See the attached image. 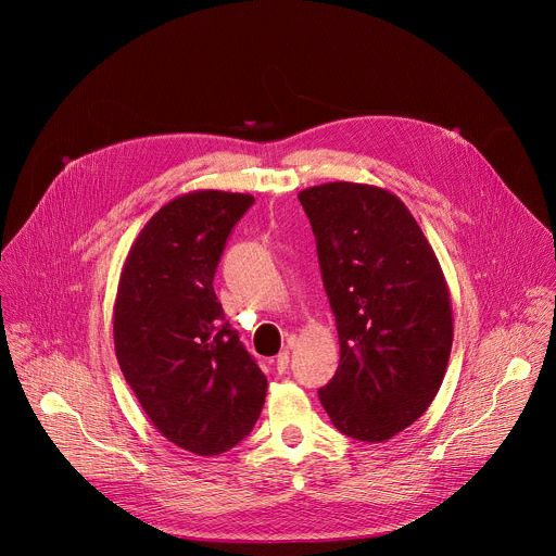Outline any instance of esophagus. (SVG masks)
<instances>
[{
    "mask_svg": "<svg viewBox=\"0 0 556 556\" xmlns=\"http://www.w3.org/2000/svg\"><path fill=\"white\" fill-rule=\"evenodd\" d=\"M288 363H290V352H288V350L279 352V354H277V361H275V367H277V371H279V374H286V369H288Z\"/></svg>",
    "mask_w": 556,
    "mask_h": 556,
    "instance_id": "obj_1",
    "label": "esophagus"
}]
</instances>
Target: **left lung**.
<instances>
[{"label": "left lung", "instance_id": "1", "mask_svg": "<svg viewBox=\"0 0 556 556\" xmlns=\"http://www.w3.org/2000/svg\"><path fill=\"white\" fill-rule=\"evenodd\" d=\"M316 240L341 361L319 399L348 438L414 425L442 384L453 316L440 264L409 208L384 189L330 182L299 193Z\"/></svg>", "mask_w": 556, "mask_h": 556}]
</instances>
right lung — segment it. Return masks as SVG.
Masks as SVG:
<instances>
[{
	"label": "right lung",
	"mask_w": 556,
	"mask_h": 556,
	"mask_svg": "<svg viewBox=\"0 0 556 556\" xmlns=\"http://www.w3.org/2000/svg\"><path fill=\"white\" fill-rule=\"evenodd\" d=\"M244 193L198 191L157 211L134 242L114 305L121 371L153 427L198 455L251 435L266 376L224 319L213 277Z\"/></svg>",
	"instance_id": "1"
}]
</instances>
